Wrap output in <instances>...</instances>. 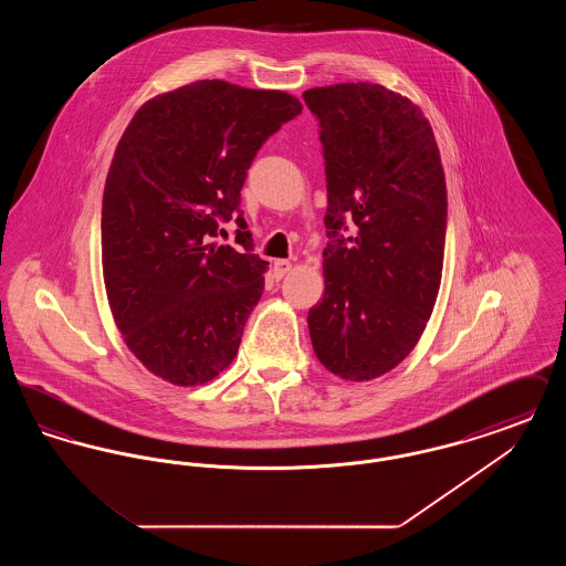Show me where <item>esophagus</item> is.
<instances>
[{"instance_id": "esophagus-1", "label": "esophagus", "mask_w": 566, "mask_h": 566, "mask_svg": "<svg viewBox=\"0 0 566 566\" xmlns=\"http://www.w3.org/2000/svg\"><path fill=\"white\" fill-rule=\"evenodd\" d=\"M293 270V263L291 261H286V259H277V261H273V275L280 280V277H284L289 271Z\"/></svg>"}]
</instances>
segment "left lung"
<instances>
[{"label":"left lung","instance_id":"8db88e82","mask_svg":"<svg viewBox=\"0 0 566 566\" xmlns=\"http://www.w3.org/2000/svg\"><path fill=\"white\" fill-rule=\"evenodd\" d=\"M303 99L321 127L328 199L312 346L335 376L374 379L413 350L439 293L448 222L439 148L422 112L381 84L310 88Z\"/></svg>","mask_w":566,"mask_h":566}]
</instances>
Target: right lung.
<instances>
[{"mask_svg":"<svg viewBox=\"0 0 566 566\" xmlns=\"http://www.w3.org/2000/svg\"><path fill=\"white\" fill-rule=\"evenodd\" d=\"M298 114L289 93L199 81L144 104L120 137L102 206L104 280L129 350L155 376L197 386L235 358L268 265L252 254L240 192L261 146ZM229 219L241 248L208 244Z\"/></svg>","mask_w":566,"mask_h":566,"instance_id":"1","label":"right lung"}]
</instances>
